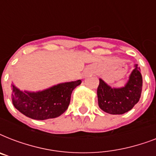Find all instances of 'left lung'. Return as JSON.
I'll return each mask as SVG.
<instances>
[{
    "label": "left lung",
    "mask_w": 156,
    "mask_h": 156,
    "mask_svg": "<svg viewBox=\"0 0 156 156\" xmlns=\"http://www.w3.org/2000/svg\"><path fill=\"white\" fill-rule=\"evenodd\" d=\"M134 67L129 81L121 88H112L100 78L97 88L98 104L103 111L112 115L126 113L139 101L143 89V78L138 65Z\"/></svg>",
    "instance_id": "1"
}]
</instances>
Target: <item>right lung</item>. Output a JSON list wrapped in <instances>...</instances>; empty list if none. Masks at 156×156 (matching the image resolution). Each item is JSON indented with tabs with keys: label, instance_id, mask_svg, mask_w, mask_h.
Segmentation results:
<instances>
[{
	"label": "right lung",
	"instance_id": "obj_1",
	"mask_svg": "<svg viewBox=\"0 0 156 156\" xmlns=\"http://www.w3.org/2000/svg\"><path fill=\"white\" fill-rule=\"evenodd\" d=\"M81 83L77 80L60 83L38 92L23 91L12 84V101L15 108L31 119L55 118L68 108L72 91Z\"/></svg>",
	"mask_w": 156,
	"mask_h": 156
}]
</instances>
